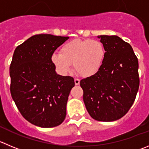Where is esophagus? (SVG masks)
I'll use <instances>...</instances> for the list:
<instances>
[{
  "label": "esophagus",
  "instance_id": "esophagus-1",
  "mask_svg": "<svg viewBox=\"0 0 149 149\" xmlns=\"http://www.w3.org/2000/svg\"><path fill=\"white\" fill-rule=\"evenodd\" d=\"M74 82L76 85H79V83H80V80L79 79H74Z\"/></svg>",
  "mask_w": 149,
  "mask_h": 149
}]
</instances>
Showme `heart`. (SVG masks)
<instances>
[{
  "mask_svg": "<svg viewBox=\"0 0 149 149\" xmlns=\"http://www.w3.org/2000/svg\"><path fill=\"white\" fill-rule=\"evenodd\" d=\"M105 56V47L99 40H73L65 43L60 53L53 54L51 62L62 74L68 73L73 63L75 70L81 76L90 77L100 70Z\"/></svg>",
  "mask_w": 149,
  "mask_h": 149,
  "instance_id": "b5f03b06",
  "label": "heart"
}]
</instances>
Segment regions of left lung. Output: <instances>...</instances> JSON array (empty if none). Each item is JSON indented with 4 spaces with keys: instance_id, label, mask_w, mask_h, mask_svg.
Segmentation results:
<instances>
[{
    "instance_id": "obj_1",
    "label": "left lung",
    "mask_w": 149,
    "mask_h": 149,
    "mask_svg": "<svg viewBox=\"0 0 149 149\" xmlns=\"http://www.w3.org/2000/svg\"><path fill=\"white\" fill-rule=\"evenodd\" d=\"M98 37L105 47V59L95 75L81 79L80 86L90 116L98 121H114L124 116L135 100L138 59L130 44L118 36Z\"/></svg>"
}]
</instances>
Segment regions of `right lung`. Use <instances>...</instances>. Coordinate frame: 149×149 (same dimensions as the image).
I'll return each mask as SVG.
<instances>
[{
	"instance_id": "1",
	"label": "right lung",
	"mask_w": 149,
	"mask_h": 149,
	"mask_svg": "<svg viewBox=\"0 0 149 149\" xmlns=\"http://www.w3.org/2000/svg\"><path fill=\"white\" fill-rule=\"evenodd\" d=\"M68 37L40 34L31 37L15 50L10 68V92L26 120L42 128L64 121L74 79L56 73L51 56Z\"/></svg>"
}]
</instances>
